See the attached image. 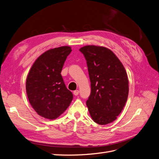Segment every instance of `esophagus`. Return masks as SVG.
I'll return each instance as SVG.
<instances>
[{
    "instance_id": "esophagus-1",
    "label": "esophagus",
    "mask_w": 159,
    "mask_h": 159,
    "mask_svg": "<svg viewBox=\"0 0 159 159\" xmlns=\"http://www.w3.org/2000/svg\"><path fill=\"white\" fill-rule=\"evenodd\" d=\"M79 90H76L73 92V94H74V95H75V96H77V95L79 94Z\"/></svg>"
}]
</instances>
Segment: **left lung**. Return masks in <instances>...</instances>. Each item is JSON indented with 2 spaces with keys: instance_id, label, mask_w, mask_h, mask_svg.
<instances>
[{
  "instance_id": "8db88e82",
  "label": "left lung",
  "mask_w": 159,
  "mask_h": 159,
  "mask_svg": "<svg viewBox=\"0 0 159 159\" xmlns=\"http://www.w3.org/2000/svg\"><path fill=\"white\" fill-rule=\"evenodd\" d=\"M79 51L87 60L91 93L87 101L90 115L105 125L117 119L129 94V79L123 65L108 48L87 45Z\"/></svg>"
}]
</instances>
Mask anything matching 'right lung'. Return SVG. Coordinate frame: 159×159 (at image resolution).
<instances>
[{
  "label": "right lung",
  "instance_id": "obj_1",
  "mask_svg": "<svg viewBox=\"0 0 159 159\" xmlns=\"http://www.w3.org/2000/svg\"><path fill=\"white\" fill-rule=\"evenodd\" d=\"M71 51L69 46L45 51L34 61L27 76L26 90L29 102L39 115L47 119H57L73 98L61 74Z\"/></svg>",
  "mask_w": 159,
  "mask_h": 159
}]
</instances>
